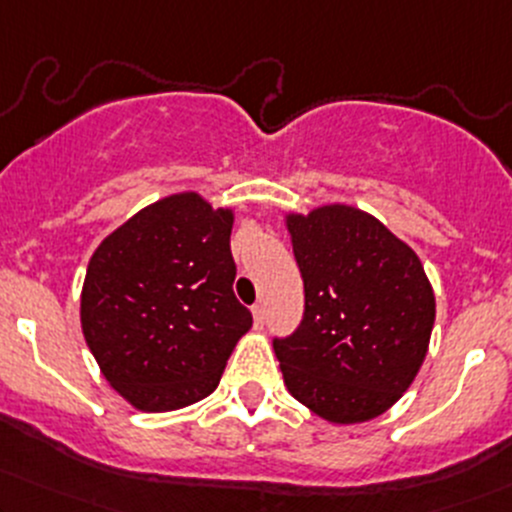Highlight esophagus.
I'll use <instances>...</instances> for the list:
<instances>
[{
    "instance_id": "34e87169",
    "label": "esophagus",
    "mask_w": 512,
    "mask_h": 512,
    "mask_svg": "<svg viewBox=\"0 0 512 512\" xmlns=\"http://www.w3.org/2000/svg\"><path fill=\"white\" fill-rule=\"evenodd\" d=\"M252 318H255V328H262V325H265V306H262V303H255V306H252Z\"/></svg>"
}]
</instances>
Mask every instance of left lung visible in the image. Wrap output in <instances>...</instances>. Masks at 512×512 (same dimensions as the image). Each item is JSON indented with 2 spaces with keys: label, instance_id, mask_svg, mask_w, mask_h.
Here are the masks:
<instances>
[{
  "label": "left lung",
  "instance_id": "obj_1",
  "mask_svg": "<svg viewBox=\"0 0 512 512\" xmlns=\"http://www.w3.org/2000/svg\"><path fill=\"white\" fill-rule=\"evenodd\" d=\"M303 318L274 338L284 384L330 423L381 415L411 386L435 323L418 255L369 213L323 206L289 216Z\"/></svg>",
  "mask_w": 512,
  "mask_h": 512
}]
</instances>
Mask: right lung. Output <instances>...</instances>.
<instances>
[{"instance_id":"1","label":"right lung","mask_w":512,"mask_h":512,"mask_svg":"<svg viewBox=\"0 0 512 512\" xmlns=\"http://www.w3.org/2000/svg\"><path fill=\"white\" fill-rule=\"evenodd\" d=\"M230 228V211L174 194L123 223L89 260L84 340L140 411H177L209 396L252 328L233 294Z\"/></svg>"}]
</instances>
